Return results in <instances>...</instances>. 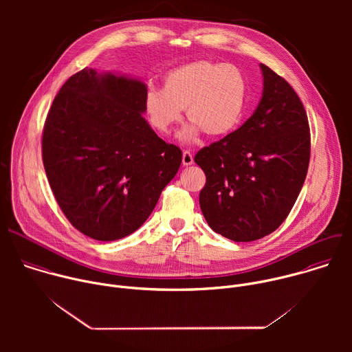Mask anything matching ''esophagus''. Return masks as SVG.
<instances>
[{"label": "esophagus", "mask_w": 352, "mask_h": 352, "mask_svg": "<svg viewBox=\"0 0 352 352\" xmlns=\"http://www.w3.org/2000/svg\"><path fill=\"white\" fill-rule=\"evenodd\" d=\"M182 164L184 166L193 164V156H192L190 152H188V150H185V152L182 153Z\"/></svg>", "instance_id": "esophagus-1"}]
</instances>
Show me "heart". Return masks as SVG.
Masks as SVG:
<instances>
[{"label":"heart","mask_w":352,"mask_h":352,"mask_svg":"<svg viewBox=\"0 0 352 352\" xmlns=\"http://www.w3.org/2000/svg\"><path fill=\"white\" fill-rule=\"evenodd\" d=\"M246 93V79L235 65L197 61L170 71L163 89L150 87L144 110L150 125L167 135L185 109L192 122L179 132V139L190 143L200 131L209 136L231 132L242 118Z\"/></svg>","instance_id":"heart-1"}]
</instances>
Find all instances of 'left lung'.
Returning <instances> with one entry per match:
<instances>
[{
	"label": "left lung",
	"instance_id": "obj_1",
	"mask_svg": "<svg viewBox=\"0 0 352 352\" xmlns=\"http://www.w3.org/2000/svg\"><path fill=\"white\" fill-rule=\"evenodd\" d=\"M262 98L236 131L199 150L206 174L199 204L210 228L235 242L273 232L307 178L311 135L305 109L281 76L261 64Z\"/></svg>",
	"mask_w": 352,
	"mask_h": 352
}]
</instances>
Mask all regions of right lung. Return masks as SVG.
<instances>
[{
	"instance_id": "add662e5",
	"label": "right lung",
	"mask_w": 352,
	"mask_h": 352,
	"mask_svg": "<svg viewBox=\"0 0 352 352\" xmlns=\"http://www.w3.org/2000/svg\"><path fill=\"white\" fill-rule=\"evenodd\" d=\"M146 83L85 68L56 96L43 131V163L57 202L82 234L116 241L152 214L182 162L144 120Z\"/></svg>"
}]
</instances>
